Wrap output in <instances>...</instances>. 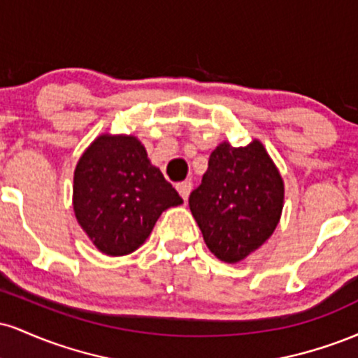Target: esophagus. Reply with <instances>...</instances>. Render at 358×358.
Wrapping results in <instances>:
<instances>
[{
    "label": "esophagus",
    "mask_w": 358,
    "mask_h": 358,
    "mask_svg": "<svg viewBox=\"0 0 358 358\" xmlns=\"http://www.w3.org/2000/svg\"><path fill=\"white\" fill-rule=\"evenodd\" d=\"M176 190H178L180 196H182L183 200H187L188 195H190V192H192V182H188V180L180 182L178 185H176Z\"/></svg>",
    "instance_id": "esophagus-1"
}]
</instances>
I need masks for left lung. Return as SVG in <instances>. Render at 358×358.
Segmentation results:
<instances>
[{"label": "left lung", "instance_id": "left-lung-1", "mask_svg": "<svg viewBox=\"0 0 358 358\" xmlns=\"http://www.w3.org/2000/svg\"><path fill=\"white\" fill-rule=\"evenodd\" d=\"M282 202L285 183L257 139L239 148L220 143L212 151L202 183L188 199L207 248L231 264L273 236Z\"/></svg>", "mask_w": 358, "mask_h": 358}]
</instances>
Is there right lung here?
Masks as SVG:
<instances>
[{
    "mask_svg": "<svg viewBox=\"0 0 358 358\" xmlns=\"http://www.w3.org/2000/svg\"><path fill=\"white\" fill-rule=\"evenodd\" d=\"M183 203L138 138L102 134L73 173V212L101 252L126 256L153 231L163 210Z\"/></svg>",
    "mask_w": 358,
    "mask_h": 358,
    "instance_id": "add662e5",
    "label": "right lung"
}]
</instances>
